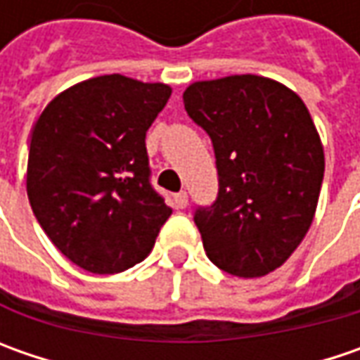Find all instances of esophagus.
<instances>
[{
  "label": "esophagus",
  "instance_id": "obj_1",
  "mask_svg": "<svg viewBox=\"0 0 360 360\" xmlns=\"http://www.w3.org/2000/svg\"><path fill=\"white\" fill-rule=\"evenodd\" d=\"M174 204H176V208H186L188 206L186 192H178V194H174Z\"/></svg>",
  "mask_w": 360,
  "mask_h": 360
}]
</instances>
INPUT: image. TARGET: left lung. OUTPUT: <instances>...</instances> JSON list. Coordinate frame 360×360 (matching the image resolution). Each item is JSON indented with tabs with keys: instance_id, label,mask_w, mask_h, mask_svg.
Here are the masks:
<instances>
[{
	"instance_id": "1",
	"label": "left lung",
	"mask_w": 360,
	"mask_h": 360,
	"mask_svg": "<svg viewBox=\"0 0 360 360\" xmlns=\"http://www.w3.org/2000/svg\"><path fill=\"white\" fill-rule=\"evenodd\" d=\"M188 116L214 146L218 198L194 222L208 258L240 278L264 276L307 236L325 174V150L297 91L255 74L194 82Z\"/></svg>"
}]
</instances>
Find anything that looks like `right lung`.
I'll list each match as a JSON object with an SVG mask.
<instances>
[{
	"instance_id": "1",
	"label": "right lung",
	"mask_w": 360,
	"mask_h": 360,
	"mask_svg": "<svg viewBox=\"0 0 360 360\" xmlns=\"http://www.w3.org/2000/svg\"><path fill=\"white\" fill-rule=\"evenodd\" d=\"M170 96L160 82L90 77L58 94L35 122L27 198L49 240L79 269H131L172 214L150 186L146 152V131Z\"/></svg>"
}]
</instances>
